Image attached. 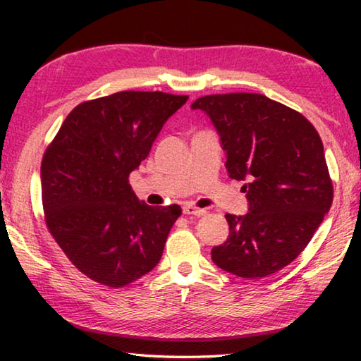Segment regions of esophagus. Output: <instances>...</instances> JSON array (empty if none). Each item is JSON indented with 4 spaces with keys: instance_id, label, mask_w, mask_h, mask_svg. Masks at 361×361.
Masks as SVG:
<instances>
[{
    "instance_id": "34e87169",
    "label": "esophagus",
    "mask_w": 361,
    "mask_h": 361,
    "mask_svg": "<svg viewBox=\"0 0 361 361\" xmlns=\"http://www.w3.org/2000/svg\"><path fill=\"white\" fill-rule=\"evenodd\" d=\"M183 215H194V216H202L205 215V210L202 209H197V207L194 205H183Z\"/></svg>"
}]
</instances>
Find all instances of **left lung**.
<instances>
[{"instance_id":"left-lung-1","label":"left lung","mask_w":361,"mask_h":361,"mask_svg":"<svg viewBox=\"0 0 361 361\" xmlns=\"http://www.w3.org/2000/svg\"><path fill=\"white\" fill-rule=\"evenodd\" d=\"M192 109L221 137L229 178L245 181L248 213H228L229 235L212 250L223 271L256 280L288 266L333 204L323 143L301 113L261 94L205 95Z\"/></svg>"}]
</instances>
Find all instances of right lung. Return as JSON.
<instances>
[{
    "label": "right lung",
    "mask_w": 361,
    "mask_h": 361,
    "mask_svg": "<svg viewBox=\"0 0 361 361\" xmlns=\"http://www.w3.org/2000/svg\"><path fill=\"white\" fill-rule=\"evenodd\" d=\"M188 95L124 90L82 102L66 116L41 162L47 229L73 266L122 288L156 267L180 205L140 200L129 175Z\"/></svg>",
    "instance_id": "right-lung-1"
}]
</instances>
